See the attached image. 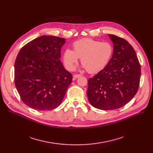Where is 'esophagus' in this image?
I'll use <instances>...</instances> for the list:
<instances>
[{"instance_id": "esophagus-1", "label": "esophagus", "mask_w": 153, "mask_h": 153, "mask_svg": "<svg viewBox=\"0 0 153 153\" xmlns=\"http://www.w3.org/2000/svg\"><path fill=\"white\" fill-rule=\"evenodd\" d=\"M82 76L81 75V74H75L74 76V78H75V79H77V78H79V77H81Z\"/></svg>"}]
</instances>
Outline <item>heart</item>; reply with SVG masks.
I'll list each match as a JSON object with an SVG mask.
<instances>
[{"instance_id": "obj_1", "label": "heart", "mask_w": 153, "mask_h": 153, "mask_svg": "<svg viewBox=\"0 0 153 153\" xmlns=\"http://www.w3.org/2000/svg\"><path fill=\"white\" fill-rule=\"evenodd\" d=\"M114 53V47L108 42H101L91 38L78 40L73 44V51L66 49L62 54L64 66L73 70L81 58L82 67L91 74H95L105 68Z\"/></svg>"}]
</instances>
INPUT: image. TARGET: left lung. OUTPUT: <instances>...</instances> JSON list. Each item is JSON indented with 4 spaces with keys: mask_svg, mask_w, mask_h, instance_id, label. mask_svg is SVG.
I'll list each match as a JSON object with an SVG mask.
<instances>
[{
    "mask_svg": "<svg viewBox=\"0 0 153 153\" xmlns=\"http://www.w3.org/2000/svg\"><path fill=\"white\" fill-rule=\"evenodd\" d=\"M114 53L107 66L88 80L87 95L91 105L98 109H117L129 102L137 93L141 67L137 56L126 40L108 35Z\"/></svg>",
    "mask_w": 153,
    "mask_h": 153,
    "instance_id": "left-lung-1",
    "label": "left lung"
}]
</instances>
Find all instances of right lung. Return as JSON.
<instances>
[{
    "mask_svg": "<svg viewBox=\"0 0 153 153\" xmlns=\"http://www.w3.org/2000/svg\"><path fill=\"white\" fill-rule=\"evenodd\" d=\"M66 39L43 35L28 43L15 62V84L23 103L46 111L62 102L72 76L60 60Z\"/></svg>",
    "mask_w": 153,
    "mask_h": 153,
    "instance_id": "right-lung-1",
    "label": "right lung"
}]
</instances>
